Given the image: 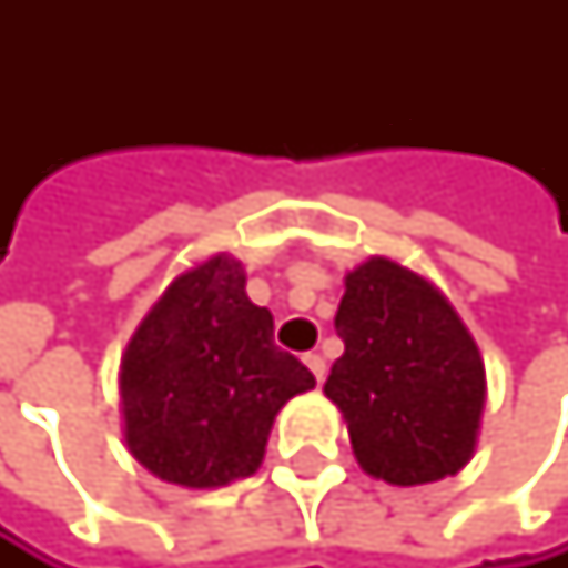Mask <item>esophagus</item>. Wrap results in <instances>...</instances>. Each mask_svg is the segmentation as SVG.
Returning <instances> with one entry per match:
<instances>
[{"label": "esophagus", "instance_id": "obj_1", "mask_svg": "<svg viewBox=\"0 0 568 568\" xmlns=\"http://www.w3.org/2000/svg\"><path fill=\"white\" fill-rule=\"evenodd\" d=\"M303 361H306V367L313 371V378H316V382L326 378V361H323V354H306Z\"/></svg>", "mask_w": 568, "mask_h": 568}]
</instances>
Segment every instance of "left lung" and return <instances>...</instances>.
Instances as JSON below:
<instances>
[{
    "label": "left lung",
    "instance_id": "1",
    "mask_svg": "<svg viewBox=\"0 0 568 568\" xmlns=\"http://www.w3.org/2000/svg\"><path fill=\"white\" fill-rule=\"evenodd\" d=\"M344 354L323 395L367 477L416 487L460 474L487 402L480 347L436 282L371 255L344 275L334 316Z\"/></svg>",
    "mask_w": 568,
    "mask_h": 568
}]
</instances>
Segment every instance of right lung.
Returning a JSON list of instances; mask_svg holds the SVG:
<instances>
[{"instance_id": "obj_1", "label": "right lung", "mask_w": 568, "mask_h": 568, "mask_svg": "<svg viewBox=\"0 0 568 568\" xmlns=\"http://www.w3.org/2000/svg\"><path fill=\"white\" fill-rule=\"evenodd\" d=\"M316 378L272 341V313L245 293V265L217 252L183 268L122 354V433L166 484L214 490L252 477L278 408Z\"/></svg>"}]
</instances>
